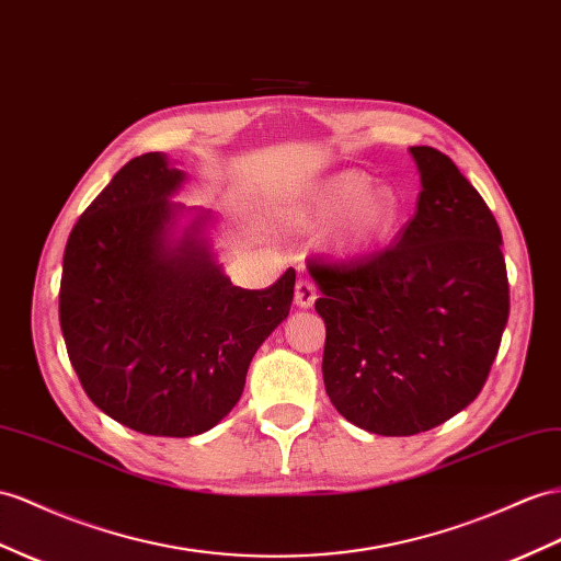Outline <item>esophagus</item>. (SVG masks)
Instances as JSON below:
<instances>
[{"label": "esophagus", "mask_w": 561, "mask_h": 561, "mask_svg": "<svg viewBox=\"0 0 561 561\" xmlns=\"http://www.w3.org/2000/svg\"><path fill=\"white\" fill-rule=\"evenodd\" d=\"M314 298H318V289H314L312 279L300 277V279L296 282V306H298V308H312Z\"/></svg>", "instance_id": "1"}]
</instances>
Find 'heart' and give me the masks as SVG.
<instances>
[{
  "mask_svg": "<svg viewBox=\"0 0 561 561\" xmlns=\"http://www.w3.org/2000/svg\"><path fill=\"white\" fill-rule=\"evenodd\" d=\"M298 227H332V247L343 257L365 255L393 232L398 201L383 186H369L360 172H339L300 201L294 215Z\"/></svg>",
  "mask_w": 561,
  "mask_h": 561,
  "instance_id": "b5f03b06",
  "label": "heart"
}]
</instances>
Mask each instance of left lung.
Returning a JSON list of instances; mask_svg holds the SVG:
<instances>
[{
  "instance_id": "1",
  "label": "left lung",
  "mask_w": 561,
  "mask_h": 561,
  "mask_svg": "<svg viewBox=\"0 0 561 561\" xmlns=\"http://www.w3.org/2000/svg\"><path fill=\"white\" fill-rule=\"evenodd\" d=\"M422 192L398 243L353 265H314L332 405L379 436H414L477 398L510 318L502 234L448 156L410 147Z\"/></svg>"
}]
</instances>
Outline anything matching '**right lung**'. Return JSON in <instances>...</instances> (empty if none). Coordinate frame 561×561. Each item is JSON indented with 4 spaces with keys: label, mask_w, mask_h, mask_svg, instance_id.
I'll return each mask as SVG.
<instances>
[{
    "label": "right lung",
    "mask_w": 561,
    "mask_h": 561,
    "mask_svg": "<svg viewBox=\"0 0 561 561\" xmlns=\"http://www.w3.org/2000/svg\"><path fill=\"white\" fill-rule=\"evenodd\" d=\"M184 180L161 151L133 158L64 253L70 365L99 410L147 436H198L225 420L294 300L291 267L263 291L232 284L208 234L215 215L170 201Z\"/></svg>",
    "instance_id": "1"
}]
</instances>
